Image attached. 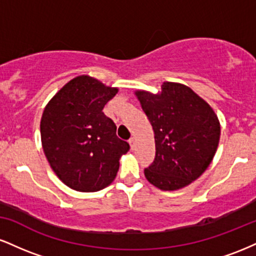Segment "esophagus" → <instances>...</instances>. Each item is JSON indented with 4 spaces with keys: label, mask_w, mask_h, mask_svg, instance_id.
<instances>
[{
    "label": "esophagus",
    "mask_w": 256,
    "mask_h": 256,
    "mask_svg": "<svg viewBox=\"0 0 256 256\" xmlns=\"http://www.w3.org/2000/svg\"><path fill=\"white\" fill-rule=\"evenodd\" d=\"M128 143H130V146H131V148L134 149V137H131L130 140H128Z\"/></svg>",
    "instance_id": "1"
}]
</instances>
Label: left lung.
<instances>
[{"mask_svg":"<svg viewBox=\"0 0 256 256\" xmlns=\"http://www.w3.org/2000/svg\"><path fill=\"white\" fill-rule=\"evenodd\" d=\"M155 134V158L144 176L161 190H177L198 179L213 160L220 138L218 116L190 88L166 83L152 95L137 91Z\"/></svg>","mask_w":256,"mask_h":256,"instance_id":"obj_1","label":"left lung"}]
</instances>
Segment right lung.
Returning a JSON list of instances; mask_svg holds the SVG:
<instances>
[{
  "mask_svg": "<svg viewBox=\"0 0 256 256\" xmlns=\"http://www.w3.org/2000/svg\"><path fill=\"white\" fill-rule=\"evenodd\" d=\"M118 92L98 79H72L50 100L40 120L44 154L67 186L83 192L108 186L119 158L130 149L116 136V126L102 112Z\"/></svg>",
  "mask_w": 256,
  "mask_h": 256,
  "instance_id": "1",
  "label": "right lung"
}]
</instances>
